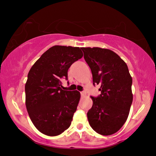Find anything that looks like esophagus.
Instances as JSON below:
<instances>
[{"instance_id": "1", "label": "esophagus", "mask_w": 156, "mask_h": 156, "mask_svg": "<svg viewBox=\"0 0 156 156\" xmlns=\"http://www.w3.org/2000/svg\"><path fill=\"white\" fill-rule=\"evenodd\" d=\"M80 94L82 96H86V92L85 91H82L80 92Z\"/></svg>"}]
</instances>
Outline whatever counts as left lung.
<instances>
[{"instance_id": "8db88e82", "label": "left lung", "mask_w": 156, "mask_h": 156, "mask_svg": "<svg viewBox=\"0 0 156 156\" xmlns=\"http://www.w3.org/2000/svg\"><path fill=\"white\" fill-rule=\"evenodd\" d=\"M91 69L94 84H100L101 94L91 96L93 105L87 112L91 128L102 136L119 131L127 120L133 101L132 78L125 62L108 49L81 47Z\"/></svg>"}]
</instances>
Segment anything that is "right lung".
Returning a JSON list of instances; mask_svg holds the SVG:
<instances>
[{
  "instance_id": "1",
  "label": "right lung",
  "mask_w": 156,
  "mask_h": 156,
  "mask_svg": "<svg viewBox=\"0 0 156 156\" xmlns=\"http://www.w3.org/2000/svg\"><path fill=\"white\" fill-rule=\"evenodd\" d=\"M83 56L80 47L55 45L36 60L25 83V105L35 127L42 133L56 136L69 127L80 94L62 90L69 68Z\"/></svg>"
}]
</instances>
